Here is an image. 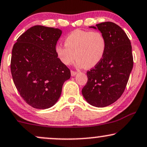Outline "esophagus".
I'll list each match as a JSON object with an SVG mask.
<instances>
[{
	"label": "esophagus",
	"instance_id": "34e87169",
	"mask_svg": "<svg viewBox=\"0 0 147 147\" xmlns=\"http://www.w3.org/2000/svg\"><path fill=\"white\" fill-rule=\"evenodd\" d=\"M77 72L76 71H73V70H71V75L72 76V77H74V76H75L76 75H77Z\"/></svg>",
	"mask_w": 147,
	"mask_h": 147
}]
</instances>
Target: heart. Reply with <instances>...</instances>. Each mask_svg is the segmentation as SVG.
<instances>
[{"label": "heart", "instance_id": "1", "mask_svg": "<svg viewBox=\"0 0 147 147\" xmlns=\"http://www.w3.org/2000/svg\"><path fill=\"white\" fill-rule=\"evenodd\" d=\"M107 42L99 31L77 29L65 38V45H57L55 53L63 64L69 66L77 59L79 67L91 68L100 63L105 55Z\"/></svg>", "mask_w": 147, "mask_h": 147}]
</instances>
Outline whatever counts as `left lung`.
<instances>
[{
  "mask_svg": "<svg viewBox=\"0 0 147 147\" xmlns=\"http://www.w3.org/2000/svg\"><path fill=\"white\" fill-rule=\"evenodd\" d=\"M90 28L104 35L107 47L100 63L87 72L82 94L90 105L103 107L116 101L124 92L134 65L131 45L125 31L114 22L99 23Z\"/></svg>",
  "mask_w": 147,
  "mask_h": 147,
  "instance_id": "obj_1",
  "label": "left lung"
}]
</instances>
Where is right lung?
Listing matches in <instances>:
<instances>
[{
  "label": "right lung",
  "instance_id": "obj_1",
  "mask_svg": "<svg viewBox=\"0 0 147 147\" xmlns=\"http://www.w3.org/2000/svg\"><path fill=\"white\" fill-rule=\"evenodd\" d=\"M61 30L35 25L18 38L12 49L11 72L21 97L39 109L54 105L70 69L58 59L55 47Z\"/></svg>",
  "mask_w": 147,
  "mask_h": 147
}]
</instances>
